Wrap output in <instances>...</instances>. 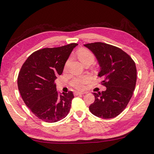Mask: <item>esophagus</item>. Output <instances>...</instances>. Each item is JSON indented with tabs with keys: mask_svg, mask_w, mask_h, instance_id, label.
<instances>
[{
	"mask_svg": "<svg viewBox=\"0 0 154 154\" xmlns=\"http://www.w3.org/2000/svg\"><path fill=\"white\" fill-rule=\"evenodd\" d=\"M84 94H85V92H83V91H75L74 92L75 96H78V95H83Z\"/></svg>",
	"mask_w": 154,
	"mask_h": 154,
	"instance_id": "34e87169",
	"label": "esophagus"
}]
</instances>
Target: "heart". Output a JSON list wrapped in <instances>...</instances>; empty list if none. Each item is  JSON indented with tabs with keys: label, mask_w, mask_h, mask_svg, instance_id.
I'll return each instance as SVG.
<instances>
[{
	"label": "heart",
	"mask_w": 154,
	"mask_h": 154,
	"mask_svg": "<svg viewBox=\"0 0 154 154\" xmlns=\"http://www.w3.org/2000/svg\"><path fill=\"white\" fill-rule=\"evenodd\" d=\"M77 55L83 65H90L95 60V56L90 50L86 48H81L77 52ZM70 60L66 61L65 65V69L66 70L68 67ZM89 82V77L88 76H82L76 77L72 80L71 84L75 88L78 89H82L84 88V85Z\"/></svg>",
	"instance_id": "obj_1"
}]
</instances>
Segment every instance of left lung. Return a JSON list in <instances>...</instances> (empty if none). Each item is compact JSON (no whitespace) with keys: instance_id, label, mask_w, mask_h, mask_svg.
I'll use <instances>...</instances> for the list:
<instances>
[{"instance_id":"obj_1","label":"left lung","mask_w":154,"mask_h":154,"mask_svg":"<svg viewBox=\"0 0 154 154\" xmlns=\"http://www.w3.org/2000/svg\"><path fill=\"white\" fill-rule=\"evenodd\" d=\"M94 53L100 66L98 77L105 91L94 93L89 110L99 118H114L123 111L133 94L137 69L129 55L118 47L102 42L84 44Z\"/></svg>"}]
</instances>
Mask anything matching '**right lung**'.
I'll return each instance as SVG.
<instances>
[{"label":"right lung","mask_w":154,"mask_h":154,"mask_svg":"<svg viewBox=\"0 0 154 154\" xmlns=\"http://www.w3.org/2000/svg\"><path fill=\"white\" fill-rule=\"evenodd\" d=\"M77 45L72 43L37 50L21 66L17 78L19 91L26 105L42 121H59L71 109L73 94H58L54 81L63 73L66 60Z\"/></svg>","instance_id":"add662e5"}]
</instances>
